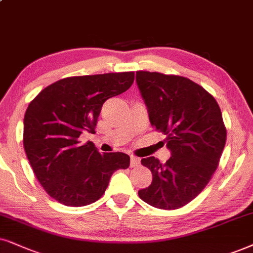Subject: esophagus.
Segmentation results:
<instances>
[{"label": "esophagus", "instance_id": "34e87169", "mask_svg": "<svg viewBox=\"0 0 253 253\" xmlns=\"http://www.w3.org/2000/svg\"><path fill=\"white\" fill-rule=\"evenodd\" d=\"M140 165V159L136 156H130V167H136Z\"/></svg>", "mask_w": 253, "mask_h": 253}]
</instances>
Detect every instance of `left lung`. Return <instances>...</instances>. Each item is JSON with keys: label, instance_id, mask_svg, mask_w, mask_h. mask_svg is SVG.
Segmentation results:
<instances>
[{"label": "left lung", "instance_id": "left-lung-1", "mask_svg": "<svg viewBox=\"0 0 253 253\" xmlns=\"http://www.w3.org/2000/svg\"><path fill=\"white\" fill-rule=\"evenodd\" d=\"M136 85L154 128L166 135L170 158L141 160L153 181L139 196L158 209L185 206L209 183L226 141L222 112L202 86L180 76L137 71Z\"/></svg>", "mask_w": 253, "mask_h": 253}]
</instances>
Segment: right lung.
I'll list each match as a JSON object with an SVG mask.
<instances>
[{"label": "right lung", "mask_w": 253, "mask_h": 253, "mask_svg": "<svg viewBox=\"0 0 253 253\" xmlns=\"http://www.w3.org/2000/svg\"><path fill=\"white\" fill-rule=\"evenodd\" d=\"M134 72L70 77L53 83L29 104L23 146L31 168L51 197L68 207L98 201L118 169L129 167L125 153L100 154L83 133H94L107 99L127 91Z\"/></svg>", "instance_id": "add662e5"}]
</instances>
